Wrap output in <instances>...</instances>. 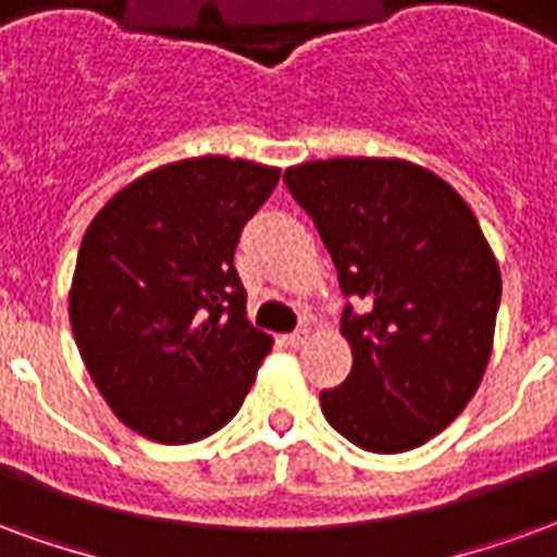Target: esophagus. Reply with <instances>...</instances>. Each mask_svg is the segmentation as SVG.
<instances>
[{"mask_svg": "<svg viewBox=\"0 0 557 557\" xmlns=\"http://www.w3.org/2000/svg\"><path fill=\"white\" fill-rule=\"evenodd\" d=\"M307 336H310V331H307V327H300V331H295V333H286V336H283V342H286V345H292V348H298V345H304V342H307Z\"/></svg>", "mask_w": 557, "mask_h": 557, "instance_id": "obj_1", "label": "esophagus"}]
</instances>
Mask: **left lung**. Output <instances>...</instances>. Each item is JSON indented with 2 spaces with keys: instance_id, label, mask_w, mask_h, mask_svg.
Here are the masks:
<instances>
[{
  "instance_id": "obj_1",
  "label": "left lung",
  "mask_w": 557,
  "mask_h": 557,
  "mask_svg": "<svg viewBox=\"0 0 557 557\" xmlns=\"http://www.w3.org/2000/svg\"><path fill=\"white\" fill-rule=\"evenodd\" d=\"M339 271L351 374L321 413L354 446L398 455L455 422L493 351L502 274L467 200L401 159H327L286 171Z\"/></svg>"
}]
</instances>
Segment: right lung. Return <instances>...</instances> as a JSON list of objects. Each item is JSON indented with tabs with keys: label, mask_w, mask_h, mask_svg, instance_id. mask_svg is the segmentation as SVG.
<instances>
[{
	"label": "right lung",
	"mask_w": 557,
	"mask_h": 557,
	"mask_svg": "<svg viewBox=\"0 0 557 557\" xmlns=\"http://www.w3.org/2000/svg\"><path fill=\"white\" fill-rule=\"evenodd\" d=\"M277 168L226 156L162 164L90 221L70 286L88 374L123 425L164 446L224 428L271 336L247 321L233 265Z\"/></svg>",
	"instance_id": "1"
}]
</instances>
